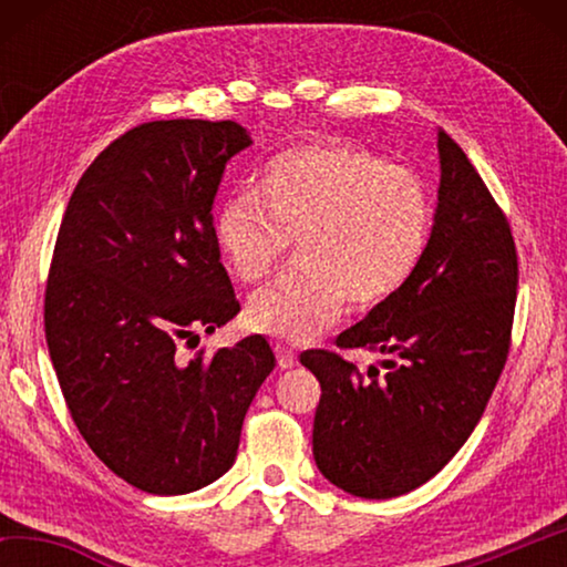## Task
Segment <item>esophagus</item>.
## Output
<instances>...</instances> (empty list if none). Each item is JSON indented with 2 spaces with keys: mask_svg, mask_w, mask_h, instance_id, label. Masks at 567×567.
I'll use <instances>...</instances> for the list:
<instances>
[{
  "mask_svg": "<svg viewBox=\"0 0 567 567\" xmlns=\"http://www.w3.org/2000/svg\"><path fill=\"white\" fill-rule=\"evenodd\" d=\"M275 352H277V362H280L282 370H290V368H295V364H297V354H295L292 348H287V344L277 342L275 344Z\"/></svg>",
  "mask_w": 567,
  "mask_h": 567,
  "instance_id": "1",
  "label": "esophagus"
}]
</instances>
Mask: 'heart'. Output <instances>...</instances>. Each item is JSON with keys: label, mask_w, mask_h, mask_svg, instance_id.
<instances>
[{"label": "heart", "mask_w": 567, "mask_h": 567, "mask_svg": "<svg viewBox=\"0 0 567 567\" xmlns=\"http://www.w3.org/2000/svg\"><path fill=\"white\" fill-rule=\"evenodd\" d=\"M435 205L425 182L378 155L310 142L265 162L257 189L217 209V247L237 280L257 282L297 237V267L257 290V330L305 342L344 305L368 310L402 292L425 260Z\"/></svg>", "instance_id": "1"}]
</instances>
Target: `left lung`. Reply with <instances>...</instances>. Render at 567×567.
<instances>
[{
    "label": "left lung",
    "mask_w": 567,
    "mask_h": 567,
    "mask_svg": "<svg viewBox=\"0 0 567 567\" xmlns=\"http://www.w3.org/2000/svg\"><path fill=\"white\" fill-rule=\"evenodd\" d=\"M435 227L420 270L338 334V348L390 360L368 375L330 350L300 362L320 380L312 427L320 473L388 501L443 470L483 417L511 350L517 255L503 209L455 140L437 130Z\"/></svg>",
    "instance_id": "left-lung-1"
}]
</instances>
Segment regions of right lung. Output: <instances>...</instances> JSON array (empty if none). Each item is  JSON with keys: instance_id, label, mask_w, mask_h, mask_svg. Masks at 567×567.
<instances>
[{"instance_id": "obj_1", "label": "right lung", "mask_w": 567, "mask_h": 567, "mask_svg": "<svg viewBox=\"0 0 567 567\" xmlns=\"http://www.w3.org/2000/svg\"><path fill=\"white\" fill-rule=\"evenodd\" d=\"M249 145L233 120L140 124L76 182L56 235L44 334L64 402L92 453L152 495L199 491L233 467L275 368L262 334L213 358L177 352L239 312L213 205Z\"/></svg>"}]
</instances>
